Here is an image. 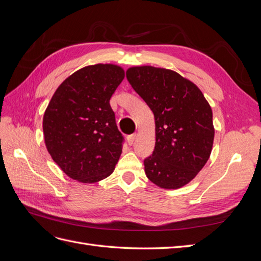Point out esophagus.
<instances>
[{
	"mask_svg": "<svg viewBox=\"0 0 261 261\" xmlns=\"http://www.w3.org/2000/svg\"><path fill=\"white\" fill-rule=\"evenodd\" d=\"M135 139H136V134H133V135H129V136L127 137L128 145L132 146L134 143H135Z\"/></svg>",
	"mask_w": 261,
	"mask_h": 261,
	"instance_id": "obj_1",
	"label": "esophagus"
}]
</instances>
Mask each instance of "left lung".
<instances>
[{
    "label": "left lung",
    "instance_id": "left-lung-1",
    "mask_svg": "<svg viewBox=\"0 0 261 261\" xmlns=\"http://www.w3.org/2000/svg\"><path fill=\"white\" fill-rule=\"evenodd\" d=\"M126 78L154 115V150L144 161L147 177L164 189L185 186L211 153L210 105L198 87L174 70L134 66L126 70Z\"/></svg>",
    "mask_w": 261,
    "mask_h": 261
}]
</instances>
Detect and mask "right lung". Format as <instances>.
<instances>
[{"label": "right lung", "instance_id": "add662e5", "mask_svg": "<svg viewBox=\"0 0 261 261\" xmlns=\"http://www.w3.org/2000/svg\"><path fill=\"white\" fill-rule=\"evenodd\" d=\"M125 77L115 64L78 69L63 82L43 115L46 149L67 176L85 184L111 175L122 153L110 99Z\"/></svg>", "mask_w": 261, "mask_h": 261}]
</instances>
